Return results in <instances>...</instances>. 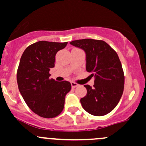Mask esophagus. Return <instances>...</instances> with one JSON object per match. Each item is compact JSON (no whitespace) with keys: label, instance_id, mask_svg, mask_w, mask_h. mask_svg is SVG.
Returning <instances> with one entry per match:
<instances>
[{"label":"esophagus","instance_id":"1","mask_svg":"<svg viewBox=\"0 0 146 146\" xmlns=\"http://www.w3.org/2000/svg\"><path fill=\"white\" fill-rule=\"evenodd\" d=\"M78 84H76V83H75V82H71V86H72V88H76V87H77V86H78Z\"/></svg>","mask_w":146,"mask_h":146}]
</instances>
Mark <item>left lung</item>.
<instances>
[{"label": "left lung", "mask_w": 146, "mask_h": 146, "mask_svg": "<svg viewBox=\"0 0 146 146\" xmlns=\"http://www.w3.org/2000/svg\"><path fill=\"white\" fill-rule=\"evenodd\" d=\"M70 44L86 54V70L94 76V85H84L87 94L81 99L83 108L94 116H104L117 105L124 91L125 76L117 52L103 40L84 39Z\"/></svg>", "instance_id": "left-lung-1"}]
</instances>
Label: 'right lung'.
<instances>
[{
  "mask_svg": "<svg viewBox=\"0 0 146 146\" xmlns=\"http://www.w3.org/2000/svg\"><path fill=\"white\" fill-rule=\"evenodd\" d=\"M68 42L39 41L27 47L18 67L19 89L29 109L39 116L53 118L63 110L65 96L71 89L66 81L50 78L55 55Z\"/></svg>",
  "mask_w": 146,
  "mask_h": 146,
  "instance_id": "obj_1",
  "label": "right lung"
}]
</instances>
